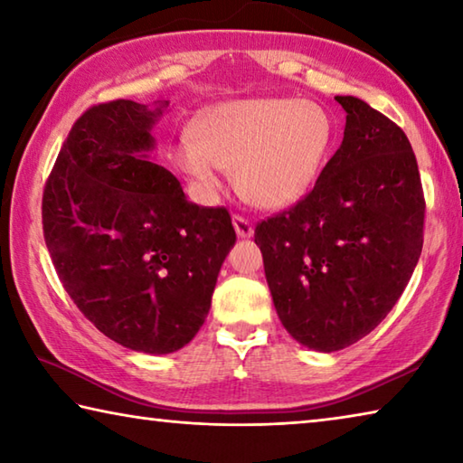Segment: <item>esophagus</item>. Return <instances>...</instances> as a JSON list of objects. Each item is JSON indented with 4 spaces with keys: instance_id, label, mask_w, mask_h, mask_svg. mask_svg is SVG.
<instances>
[{
    "instance_id": "1",
    "label": "esophagus",
    "mask_w": 463,
    "mask_h": 463,
    "mask_svg": "<svg viewBox=\"0 0 463 463\" xmlns=\"http://www.w3.org/2000/svg\"><path fill=\"white\" fill-rule=\"evenodd\" d=\"M232 226H234V231H237L241 239H250V237H253V232H255L253 224H250L247 218L237 216V214L232 216Z\"/></svg>"
}]
</instances>
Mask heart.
<instances>
[{
  "label": "heart",
  "instance_id": "heart-1",
  "mask_svg": "<svg viewBox=\"0 0 463 463\" xmlns=\"http://www.w3.org/2000/svg\"><path fill=\"white\" fill-rule=\"evenodd\" d=\"M333 140V118L317 101L234 99L210 108L194 122L192 137L174 146V165L203 198L221 192L222 169H232L242 198L276 210L308 194Z\"/></svg>",
  "mask_w": 463,
  "mask_h": 463
}]
</instances>
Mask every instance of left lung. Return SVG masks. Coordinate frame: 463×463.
Listing matches in <instances>:
<instances>
[{
  "mask_svg": "<svg viewBox=\"0 0 463 463\" xmlns=\"http://www.w3.org/2000/svg\"><path fill=\"white\" fill-rule=\"evenodd\" d=\"M343 143L315 190L257 224L278 317L300 345L333 354L364 339L402 296L422 250L419 165L404 132L354 96Z\"/></svg>",
  "mask_w": 463,
  "mask_h": 463,
  "instance_id": "obj_1",
  "label": "left lung"
}]
</instances>
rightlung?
Listing matches in <instances>:
<instances>
[{"instance_id": "1", "label": "right lung", "mask_w": 463, "mask_h": 463, "mask_svg": "<svg viewBox=\"0 0 463 463\" xmlns=\"http://www.w3.org/2000/svg\"><path fill=\"white\" fill-rule=\"evenodd\" d=\"M169 101L93 106L62 143L43 195V229L67 294L98 331L148 355L200 331L232 249L224 208L187 202L151 161Z\"/></svg>"}]
</instances>
